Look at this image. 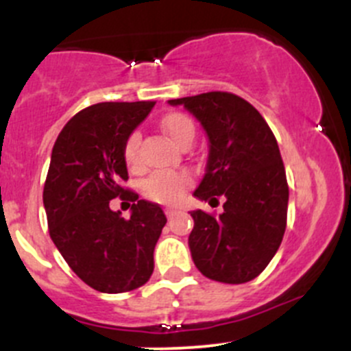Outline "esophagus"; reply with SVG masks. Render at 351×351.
I'll return each mask as SVG.
<instances>
[{
    "label": "esophagus",
    "mask_w": 351,
    "mask_h": 351,
    "mask_svg": "<svg viewBox=\"0 0 351 351\" xmlns=\"http://www.w3.org/2000/svg\"><path fill=\"white\" fill-rule=\"evenodd\" d=\"M165 214H166V217H168V219H171L173 215L176 214V210H175V208H166V210H165Z\"/></svg>",
    "instance_id": "34e87169"
}]
</instances>
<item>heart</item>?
<instances>
[{
  "label": "heart",
  "mask_w": 351,
  "mask_h": 351,
  "mask_svg": "<svg viewBox=\"0 0 351 351\" xmlns=\"http://www.w3.org/2000/svg\"><path fill=\"white\" fill-rule=\"evenodd\" d=\"M161 127L166 136L178 147L193 141L195 137V123L190 117L183 113H169L161 120ZM139 144L141 134L132 132L123 144V161L129 168L136 169L139 166ZM192 185L190 175L182 171H156L147 176L143 183L144 195L159 204L175 205L185 195L186 189Z\"/></svg>",
  "instance_id": "b5f03b06"
}]
</instances>
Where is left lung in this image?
I'll return each instance as SVG.
<instances>
[{
    "label": "left lung",
    "mask_w": 351,
    "mask_h": 351,
    "mask_svg": "<svg viewBox=\"0 0 351 351\" xmlns=\"http://www.w3.org/2000/svg\"><path fill=\"white\" fill-rule=\"evenodd\" d=\"M183 105L208 139L198 200L224 197L214 217L192 210L190 253L202 275L224 284L256 278L277 253L287 226L289 186L277 139L256 108L226 91L168 100Z\"/></svg>",
    "instance_id": "left-lung-1"
}]
</instances>
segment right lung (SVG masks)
Returning a JSON list of instances; mask_svg holds the SVG:
<instances>
[{
    "label": "right lung",
    "instance_id": "right-lung-1",
    "mask_svg": "<svg viewBox=\"0 0 351 351\" xmlns=\"http://www.w3.org/2000/svg\"><path fill=\"white\" fill-rule=\"evenodd\" d=\"M153 107L154 101L91 105L66 123L52 149L44 186L49 232L71 270L98 292H129L153 275L166 215L120 186L129 178L123 144ZM119 195L133 202L130 219L109 208Z\"/></svg>",
    "mask_w": 351,
    "mask_h": 351
}]
</instances>
